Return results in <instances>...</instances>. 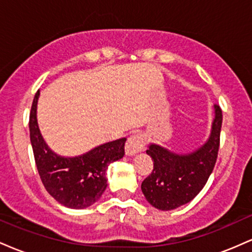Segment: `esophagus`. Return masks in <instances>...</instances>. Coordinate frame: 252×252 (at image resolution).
Returning <instances> with one entry per match:
<instances>
[{
	"instance_id": "obj_1",
	"label": "esophagus",
	"mask_w": 252,
	"mask_h": 252,
	"mask_svg": "<svg viewBox=\"0 0 252 252\" xmlns=\"http://www.w3.org/2000/svg\"><path fill=\"white\" fill-rule=\"evenodd\" d=\"M143 147H144V140L142 135L140 134L130 135L126 143V154L129 156L137 154V153L142 152Z\"/></svg>"
}]
</instances>
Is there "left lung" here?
I'll list each match as a JSON object with an SVG mask.
<instances>
[{"label":"left lung","mask_w":252,"mask_h":252,"mask_svg":"<svg viewBox=\"0 0 252 252\" xmlns=\"http://www.w3.org/2000/svg\"><path fill=\"white\" fill-rule=\"evenodd\" d=\"M222 122L221 110L215 105V117L207 141L195 150L178 154L149 143L147 154L154 169L141 185L147 201L161 211L175 210L194 199L209 180L218 156Z\"/></svg>","instance_id":"left-lung-1"}]
</instances>
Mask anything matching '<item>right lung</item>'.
I'll list each match as a JSON object with an SVG mask.
<instances>
[{"label": "right lung", "mask_w": 252, "mask_h": 252, "mask_svg": "<svg viewBox=\"0 0 252 252\" xmlns=\"http://www.w3.org/2000/svg\"><path fill=\"white\" fill-rule=\"evenodd\" d=\"M37 91L30 116L31 143L40 179L46 190L63 206L86 209L96 202L105 190L109 164L124 155L126 138H118L94 147L82 155L60 156L54 153L42 137L37 124Z\"/></svg>", "instance_id": "1"}]
</instances>
